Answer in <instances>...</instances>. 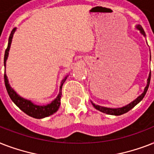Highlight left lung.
Segmentation results:
<instances>
[{"label":"left lung","mask_w":154,"mask_h":154,"mask_svg":"<svg viewBox=\"0 0 154 154\" xmlns=\"http://www.w3.org/2000/svg\"><path fill=\"white\" fill-rule=\"evenodd\" d=\"M137 29H138L141 31V32L144 35V36H146V33H145V31H144L143 28L141 27V25H137ZM150 78H151V72L149 73V76L148 82H147V85H146V87L145 88V90H144L143 94H141V96H139L138 97H137V98L135 100V101H134L133 102H131L130 104H129V105H127L126 106H124V107H122V108H118V109H111V108L102 107V106H100V105H96L93 102H92V104H93V105H94V107L95 108V109H97L99 110V111H101V112H105V113H106V114L116 115V116L124 114V113L127 112L130 109H133V108H134L135 105H137V104H138V103L140 102V101H141L142 99H143V97H145V95H146V92H147V90H148L149 86Z\"/></svg>","instance_id":"obj_1"}]
</instances>
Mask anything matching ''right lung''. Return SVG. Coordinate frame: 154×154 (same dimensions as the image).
Wrapping results in <instances>:
<instances>
[{
  "mask_svg": "<svg viewBox=\"0 0 154 154\" xmlns=\"http://www.w3.org/2000/svg\"><path fill=\"white\" fill-rule=\"evenodd\" d=\"M15 30L16 29H13L12 30L10 36H9V38H8V46H7V49H5V57H4V65L5 66L6 65V60L8 58V51H9L11 42H12L13 33L15 32ZM66 78H67V77H65L62 80L61 83H60V93L58 94V96L57 97V98L54 101H52L50 104H49V105L40 106V105H34L33 103H32L30 101H28L26 99H24L22 97H20V96H18L17 94H16V92L11 88L9 84H8V78H7V76L5 74H5H4V79H5V85L6 90L8 92V96L10 97L11 100L15 103L17 107H19V109L22 110L25 113H26V114L30 116V117H34V118H39V119L40 118H44V117H49V116L53 114L54 112H56L58 110L60 105V97H61L62 85L64 84V82H65Z\"/></svg>",
  "mask_w": 154,
  "mask_h": 154,
  "instance_id": "add662e5",
  "label": "right lung"
}]
</instances>
